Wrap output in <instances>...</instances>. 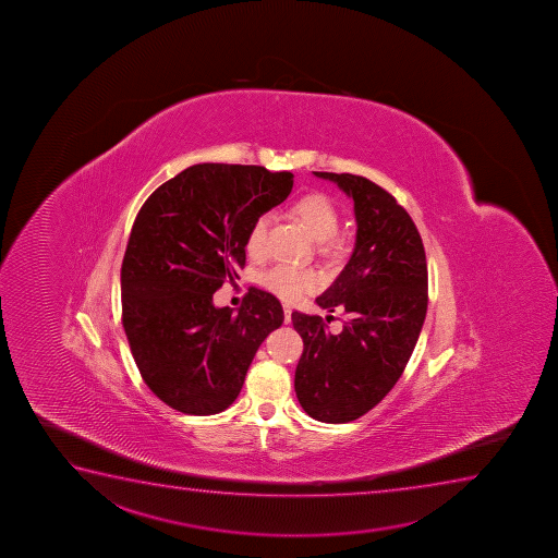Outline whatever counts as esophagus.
I'll use <instances>...</instances> for the list:
<instances>
[{"instance_id": "1", "label": "esophagus", "mask_w": 558, "mask_h": 558, "mask_svg": "<svg viewBox=\"0 0 558 558\" xmlns=\"http://www.w3.org/2000/svg\"><path fill=\"white\" fill-rule=\"evenodd\" d=\"M291 312H293V310L289 308V306H283V323H286V325L291 323Z\"/></svg>"}]
</instances>
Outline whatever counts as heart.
I'll return each mask as SVG.
<instances>
[{
  "label": "heart",
  "mask_w": 558,
  "mask_h": 558,
  "mask_svg": "<svg viewBox=\"0 0 558 558\" xmlns=\"http://www.w3.org/2000/svg\"><path fill=\"white\" fill-rule=\"evenodd\" d=\"M293 217L308 230L319 243H327L338 231V213L332 202L323 194H306L299 197L291 207ZM269 215H259L250 226L246 235V252L248 256L262 257L267 250V231H269ZM263 288L283 301H299L322 286V278L314 270L296 269L289 265H275L262 275Z\"/></svg>",
  "instance_id": "1"
}]
</instances>
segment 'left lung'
I'll use <instances>...</instances> for the list:
<instances>
[{
  "label": "left lung",
  "mask_w": 558,
  "mask_h": 558,
  "mask_svg": "<svg viewBox=\"0 0 558 558\" xmlns=\"http://www.w3.org/2000/svg\"><path fill=\"white\" fill-rule=\"evenodd\" d=\"M353 197L356 243L348 265L315 302L349 314L340 335L319 315L291 314L304 341L295 392L319 422L345 424L374 409L398 383L426 319V252L413 218L369 179L314 171Z\"/></svg>",
  "instance_id": "1"
}]
</instances>
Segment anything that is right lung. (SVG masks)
Wrapping results in <instances>:
<instances>
[{
    "mask_svg": "<svg viewBox=\"0 0 558 558\" xmlns=\"http://www.w3.org/2000/svg\"><path fill=\"white\" fill-rule=\"evenodd\" d=\"M291 189V171L205 162L142 205L121 265L123 328L145 385L179 413L228 409L282 325V304L267 291L250 288L236 312L213 295L243 269L250 226Z\"/></svg>",
    "mask_w": 558,
    "mask_h": 558,
    "instance_id": "obj_1",
    "label": "right lung"
}]
</instances>
